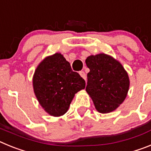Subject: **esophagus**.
<instances>
[{
	"instance_id": "34e87169",
	"label": "esophagus",
	"mask_w": 151,
	"mask_h": 151,
	"mask_svg": "<svg viewBox=\"0 0 151 151\" xmlns=\"http://www.w3.org/2000/svg\"><path fill=\"white\" fill-rule=\"evenodd\" d=\"M79 75L81 76V77H82V78H84V79L85 80L86 79V74L85 73V72H83V71L79 72Z\"/></svg>"
}]
</instances>
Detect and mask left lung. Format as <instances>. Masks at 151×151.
<instances>
[{
	"mask_svg": "<svg viewBox=\"0 0 151 151\" xmlns=\"http://www.w3.org/2000/svg\"><path fill=\"white\" fill-rule=\"evenodd\" d=\"M85 63L90 69L85 90L95 109L101 113L114 111L128 94V73L119 61L104 53L89 56Z\"/></svg>",
	"mask_w": 151,
	"mask_h": 151,
	"instance_id": "obj_1",
	"label": "left lung"
}]
</instances>
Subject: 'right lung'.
<instances>
[{
    "label": "right lung",
    "mask_w": 151,
    "mask_h": 151,
    "mask_svg": "<svg viewBox=\"0 0 151 151\" xmlns=\"http://www.w3.org/2000/svg\"><path fill=\"white\" fill-rule=\"evenodd\" d=\"M39 104L52 116L64 115L75 94L85 88V80L73 72L60 53L47 56L38 65L32 78Z\"/></svg>",
    "instance_id": "add662e5"
}]
</instances>
